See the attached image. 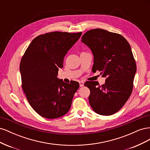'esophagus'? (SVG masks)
Here are the masks:
<instances>
[{
  "instance_id": "obj_1",
  "label": "esophagus",
  "mask_w": 150,
  "mask_h": 150,
  "mask_svg": "<svg viewBox=\"0 0 150 150\" xmlns=\"http://www.w3.org/2000/svg\"><path fill=\"white\" fill-rule=\"evenodd\" d=\"M79 83V85H80V87H83V86H84V82L83 81H80Z\"/></svg>"
}]
</instances>
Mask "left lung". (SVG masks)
<instances>
[{"label": "left lung", "mask_w": 150, "mask_h": 150, "mask_svg": "<svg viewBox=\"0 0 150 150\" xmlns=\"http://www.w3.org/2000/svg\"><path fill=\"white\" fill-rule=\"evenodd\" d=\"M81 41L94 56L93 71H101L105 83L90 81L84 86L90 90L89 102L101 115L115 114L131 96L137 65L128 42L121 35L101 29L89 30Z\"/></svg>", "instance_id": "left-lung-1"}]
</instances>
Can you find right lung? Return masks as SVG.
I'll return each mask as SVG.
<instances>
[{
  "instance_id": "1",
  "label": "right lung",
  "mask_w": 150,
  "mask_h": 150,
  "mask_svg": "<svg viewBox=\"0 0 150 150\" xmlns=\"http://www.w3.org/2000/svg\"><path fill=\"white\" fill-rule=\"evenodd\" d=\"M82 33L51 32L34 38L20 63L22 88L30 105L38 114L55 119L69 111L78 82L69 83L57 78L67 51Z\"/></svg>"
}]
</instances>
